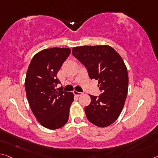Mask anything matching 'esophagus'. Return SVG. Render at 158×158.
<instances>
[{
    "label": "esophagus",
    "mask_w": 158,
    "mask_h": 158,
    "mask_svg": "<svg viewBox=\"0 0 158 158\" xmlns=\"http://www.w3.org/2000/svg\"><path fill=\"white\" fill-rule=\"evenodd\" d=\"M73 93H74V96H81V95H82V93L77 91H74Z\"/></svg>",
    "instance_id": "1"
}]
</instances>
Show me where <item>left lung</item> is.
Instances as JSON below:
<instances>
[{"mask_svg":"<svg viewBox=\"0 0 158 158\" xmlns=\"http://www.w3.org/2000/svg\"><path fill=\"white\" fill-rule=\"evenodd\" d=\"M72 54L86 67L90 78L98 80L102 91L99 97L90 95L91 103L85 107L87 119L98 127L110 126L121 114L128 93V72L123 59L107 45L74 47Z\"/></svg>","mask_w":158,"mask_h":158,"instance_id":"1","label":"left lung"}]
</instances>
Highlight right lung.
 Instances as JSON below:
<instances>
[{
  "instance_id": "add662e5",
  "label": "right lung",
  "mask_w": 158,
  "mask_h": 158,
  "mask_svg": "<svg viewBox=\"0 0 158 158\" xmlns=\"http://www.w3.org/2000/svg\"><path fill=\"white\" fill-rule=\"evenodd\" d=\"M71 52L68 48L42 50L32 57L25 78V91L30 108L42 126L61 128L69 119L74 101L72 92L56 89L60 81L57 74Z\"/></svg>"
}]
</instances>
